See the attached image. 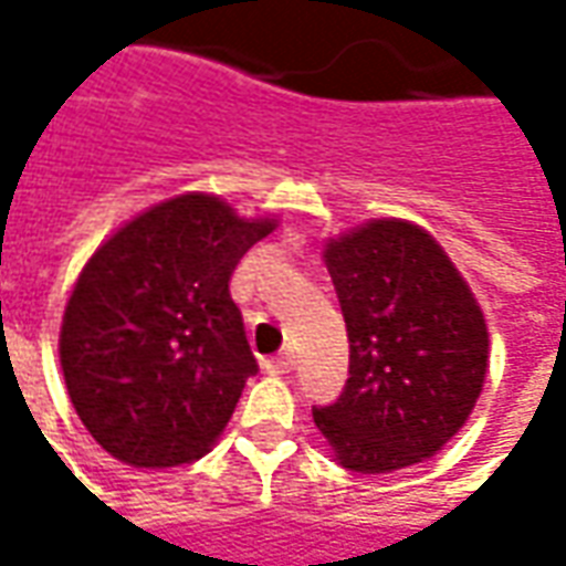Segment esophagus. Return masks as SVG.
<instances>
[{"label": "esophagus", "instance_id": "esophagus-1", "mask_svg": "<svg viewBox=\"0 0 566 566\" xmlns=\"http://www.w3.org/2000/svg\"><path fill=\"white\" fill-rule=\"evenodd\" d=\"M266 368L272 375H287L294 368V353H279L275 359H269Z\"/></svg>", "mask_w": 566, "mask_h": 566}]
</instances>
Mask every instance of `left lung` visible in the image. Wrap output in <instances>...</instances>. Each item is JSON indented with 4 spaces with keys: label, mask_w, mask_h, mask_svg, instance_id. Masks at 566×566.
Masks as SVG:
<instances>
[{
    "label": "left lung",
    "mask_w": 566,
    "mask_h": 566,
    "mask_svg": "<svg viewBox=\"0 0 566 566\" xmlns=\"http://www.w3.org/2000/svg\"><path fill=\"white\" fill-rule=\"evenodd\" d=\"M344 310L349 378L313 409L337 464L394 474L437 455L474 412L490 371V332L440 241L409 219H365L325 241Z\"/></svg>",
    "instance_id": "8db88e82"
}]
</instances>
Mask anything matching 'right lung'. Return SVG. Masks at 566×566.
<instances>
[{
	"instance_id": "right-lung-1",
	"label": "right lung",
	"mask_w": 566,
	"mask_h": 566,
	"mask_svg": "<svg viewBox=\"0 0 566 566\" xmlns=\"http://www.w3.org/2000/svg\"><path fill=\"white\" fill-rule=\"evenodd\" d=\"M279 217H241L207 191L151 203L95 248L73 282L57 356L92 440L160 471L210 452L256 371L229 279Z\"/></svg>"
}]
</instances>
